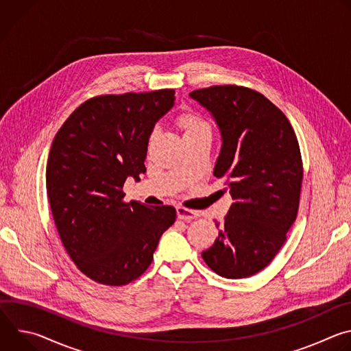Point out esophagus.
Listing matches in <instances>:
<instances>
[{
	"instance_id": "34e87169",
	"label": "esophagus",
	"mask_w": 351,
	"mask_h": 351,
	"mask_svg": "<svg viewBox=\"0 0 351 351\" xmlns=\"http://www.w3.org/2000/svg\"><path fill=\"white\" fill-rule=\"evenodd\" d=\"M176 213H178V218L182 219V221H186V222H190L191 219H194V218L198 217V211L189 210V208H184V207H182V206H178V207H176Z\"/></svg>"
}]
</instances>
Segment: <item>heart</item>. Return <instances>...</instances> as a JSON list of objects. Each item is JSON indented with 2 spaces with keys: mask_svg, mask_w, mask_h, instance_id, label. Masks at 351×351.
<instances>
[{
  "mask_svg": "<svg viewBox=\"0 0 351 351\" xmlns=\"http://www.w3.org/2000/svg\"><path fill=\"white\" fill-rule=\"evenodd\" d=\"M178 128L183 132L184 138L198 137V136H206L211 134V129L208 123L194 112H183L176 118Z\"/></svg>",
  "mask_w": 351,
  "mask_h": 351,
  "instance_id": "1",
  "label": "heart"
}]
</instances>
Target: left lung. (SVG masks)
Listing matches in <instances>:
<instances>
[{"label":"left lung","mask_w":351,"mask_h":351,"mask_svg":"<svg viewBox=\"0 0 351 351\" xmlns=\"http://www.w3.org/2000/svg\"><path fill=\"white\" fill-rule=\"evenodd\" d=\"M190 97L215 118L222 148L214 169L233 203L203 252L219 276L240 279L263 271L279 253L295 221L303 161L286 115L261 93L223 84L194 90Z\"/></svg>","instance_id":"left-lung-1"}]
</instances>
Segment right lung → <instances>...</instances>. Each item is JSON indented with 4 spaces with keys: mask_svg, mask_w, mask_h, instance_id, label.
<instances>
[{
    "mask_svg": "<svg viewBox=\"0 0 351 351\" xmlns=\"http://www.w3.org/2000/svg\"><path fill=\"white\" fill-rule=\"evenodd\" d=\"M173 101L172 88L97 95L54 137L45 171L49 207L71 260L97 283L123 286L141 276L176 219L171 206L123 202V183L145 172L148 137Z\"/></svg>",
    "mask_w": 351,
    "mask_h": 351,
    "instance_id": "1",
    "label": "right lung"
}]
</instances>
